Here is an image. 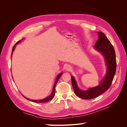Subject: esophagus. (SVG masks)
I'll list each match as a JSON object with an SVG mask.
<instances>
[{
    "instance_id": "esophagus-1",
    "label": "esophagus",
    "mask_w": 127,
    "mask_h": 127,
    "mask_svg": "<svg viewBox=\"0 0 127 127\" xmlns=\"http://www.w3.org/2000/svg\"><path fill=\"white\" fill-rule=\"evenodd\" d=\"M65 69H66V70H70L71 69V67H70V66H68V65H67L66 67H65Z\"/></svg>"
}]
</instances>
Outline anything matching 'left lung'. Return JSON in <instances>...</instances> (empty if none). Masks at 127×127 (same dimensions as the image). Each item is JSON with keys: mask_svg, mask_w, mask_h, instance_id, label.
<instances>
[{"mask_svg": "<svg viewBox=\"0 0 127 127\" xmlns=\"http://www.w3.org/2000/svg\"><path fill=\"white\" fill-rule=\"evenodd\" d=\"M98 39L96 42L95 48L102 53L105 57L107 64L106 75L99 85L90 88L87 91L80 90L77 86L75 79L71 76V82L75 93L79 97L90 99L96 97L104 92H106L111 86L116 74L117 61L116 53L112 44L102 32H98Z\"/></svg>", "mask_w": 127, "mask_h": 127, "instance_id": "left-lung-1", "label": "left lung"}]
</instances>
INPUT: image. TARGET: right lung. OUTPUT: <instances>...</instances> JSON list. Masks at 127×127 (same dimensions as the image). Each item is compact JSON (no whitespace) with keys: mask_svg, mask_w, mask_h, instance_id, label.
Masks as SVG:
<instances>
[{"mask_svg":"<svg viewBox=\"0 0 127 127\" xmlns=\"http://www.w3.org/2000/svg\"><path fill=\"white\" fill-rule=\"evenodd\" d=\"M20 41H21V40L18 41V42H17L16 43H15V45H14V47H13V50H12V52H11V55H12L13 52V51H14V49H15V47H16V44H17L19 43V42H20ZM62 74H63L62 73H61V74H59V75H58V76H57V79H56V82H55V84H54V86H53V91H52V93H51V94L49 96H48V97L45 98H44V99H40V100H32V99H28V98H26V97H25V98H26L27 99H28V100H29V101H31L33 102H35V103H45V102H48V101H51V99L53 98V97L55 96L56 86V85H57V84L58 81L59 79L60 78V77H61V76L62 75Z\"/></svg>","mask_w":127,"mask_h":127,"instance_id":"1","label":"right lung"}]
</instances>
